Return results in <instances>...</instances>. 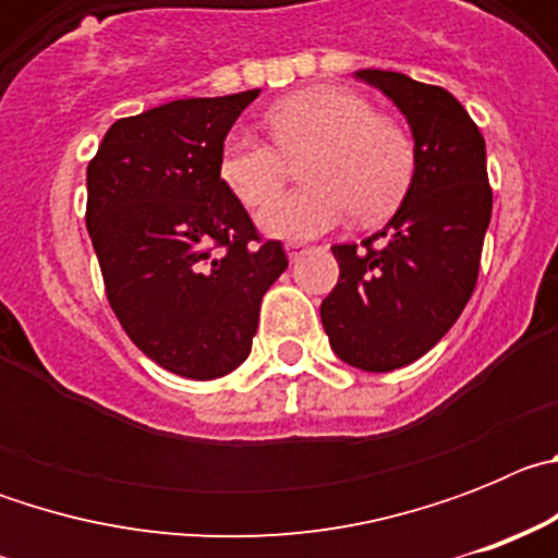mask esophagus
<instances>
[{"label": "esophagus", "mask_w": 558, "mask_h": 558, "mask_svg": "<svg viewBox=\"0 0 558 558\" xmlns=\"http://www.w3.org/2000/svg\"><path fill=\"white\" fill-rule=\"evenodd\" d=\"M304 251H307V245H304V243H288V256H290V263H295V259H299V256H302Z\"/></svg>", "instance_id": "34e87169"}]
</instances>
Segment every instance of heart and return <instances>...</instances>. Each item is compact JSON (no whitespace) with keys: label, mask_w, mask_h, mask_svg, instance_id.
Here are the masks:
<instances>
[{"label":"heart","mask_w":558,"mask_h":558,"mask_svg":"<svg viewBox=\"0 0 558 558\" xmlns=\"http://www.w3.org/2000/svg\"><path fill=\"white\" fill-rule=\"evenodd\" d=\"M274 145L245 131L223 140L218 175L243 206H259L304 158L302 191L259 211L270 236L307 240L347 218L379 220L402 201L413 175V142L399 122L374 113L357 92L338 86L304 88L265 111Z\"/></svg>","instance_id":"b5f03b06"}]
</instances>
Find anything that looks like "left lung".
I'll return each mask as SVG.
<instances>
[{
  "label": "left lung",
  "mask_w": 558,
  "mask_h": 558,
  "mask_svg": "<svg viewBox=\"0 0 558 558\" xmlns=\"http://www.w3.org/2000/svg\"><path fill=\"white\" fill-rule=\"evenodd\" d=\"M405 113L413 179L388 226L360 245H332L338 284L322 302L329 347L363 372H393L430 352L470 302L492 220L486 142L441 86L360 69Z\"/></svg>",
  "instance_id": "8db88e82"
}]
</instances>
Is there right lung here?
<instances>
[{"instance_id":"1","label":"right lung","mask_w":558,"mask_h":558,"mask_svg":"<svg viewBox=\"0 0 558 558\" xmlns=\"http://www.w3.org/2000/svg\"><path fill=\"white\" fill-rule=\"evenodd\" d=\"M259 88L117 120L88 161L86 229L128 338L190 379L234 372L259 304L288 268L218 175L220 147Z\"/></svg>"}]
</instances>
